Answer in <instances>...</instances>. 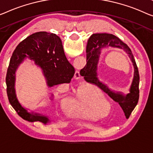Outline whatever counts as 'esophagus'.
I'll return each instance as SVG.
<instances>
[{"instance_id":"obj_1","label":"esophagus","mask_w":153,"mask_h":153,"mask_svg":"<svg viewBox=\"0 0 153 153\" xmlns=\"http://www.w3.org/2000/svg\"><path fill=\"white\" fill-rule=\"evenodd\" d=\"M74 78L76 79H78L80 78V74H79V71H76L74 75Z\"/></svg>"}]
</instances>
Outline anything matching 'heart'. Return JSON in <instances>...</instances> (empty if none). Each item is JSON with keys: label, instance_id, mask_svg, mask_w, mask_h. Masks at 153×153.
Here are the masks:
<instances>
[{"label": "heart", "instance_id": "1", "mask_svg": "<svg viewBox=\"0 0 153 153\" xmlns=\"http://www.w3.org/2000/svg\"><path fill=\"white\" fill-rule=\"evenodd\" d=\"M106 102L102 93L93 88H84L78 91L76 97L73 100L71 111L78 117L95 118L109 112L110 106Z\"/></svg>", "mask_w": 153, "mask_h": 153}]
</instances>
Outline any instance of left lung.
I'll return each instance as SVG.
<instances>
[{"label": "left lung", "mask_w": 153, "mask_h": 153, "mask_svg": "<svg viewBox=\"0 0 153 153\" xmlns=\"http://www.w3.org/2000/svg\"><path fill=\"white\" fill-rule=\"evenodd\" d=\"M111 46L123 49L131 59L134 67L133 82L130 88V93L124 95L120 92H115L111 90L108 87L100 82L97 77V64L99 57L102 48ZM86 61L87 63L82 69L80 70V76H83L87 82L98 86L101 89L106 93L114 101L117 102L122 107L126 119L131 115L132 111L137 104L140 97V75L135 58L128 46L123 42L120 38L110 33H93L88 40L86 46Z\"/></svg>", "instance_id": "left-lung-1"}]
</instances>
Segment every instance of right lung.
Returning a JSON list of instances; mask_svg holds the SVG:
<instances>
[{"label":"right lung","instance_id":"add662e5","mask_svg":"<svg viewBox=\"0 0 153 153\" xmlns=\"http://www.w3.org/2000/svg\"><path fill=\"white\" fill-rule=\"evenodd\" d=\"M26 58L33 61L40 68L49 87L69 83L74 76L75 69L66 58L61 39L55 33L40 31L31 34L22 40L13 51L6 76L7 93L10 103L22 119L47 124L50 122L49 117L40 113L28 112L16 97V71Z\"/></svg>","mask_w":153,"mask_h":153}]
</instances>
